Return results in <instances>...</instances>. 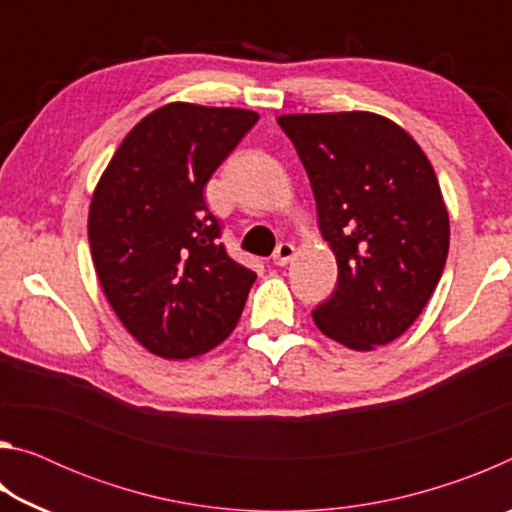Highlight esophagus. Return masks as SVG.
Returning a JSON list of instances; mask_svg holds the SVG:
<instances>
[{"label":"esophagus","mask_w":512,"mask_h":512,"mask_svg":"<svg viewBox=\"0 0 512 512\" xmlns=\"http://www.w3.org/2000/svg\"><path fill=\"white\" fill-rule=\"evenodd\" d=\"M293 255H296V246L289 244V241H282V244L277 246L275 253H273V264L275 266H287L293 259Z\"/></svg>","instance_id":"1"}]
</instances>
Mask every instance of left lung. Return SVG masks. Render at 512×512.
I'll use <instances>...</instances> for the list:
<instances>
[{"label": "left lung", "instance_id": "8db88e82", "mask_svg": "<svg viewBox=\"0 0 512 512\" xmlns=\"http://www.w3.org/2000/svg\"><path fill=\"white\" fill-rule=\"evenodd\" d=\"M316 198L320 235L339 280L316 327L350 350L395 341L443 275L449 214L418 142L375 112L282 115Z\"/></svg>", "mask_w": 512, "mask_h": 512}]
</instances>
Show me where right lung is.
<instances>
[{"mask_svg": "<svg viewBox=\"0 0 512 512\" xmlns=\"http://www.w3.org/2000/svg\"><path fill=\"white\" fill-rule=\"evenodd\" d=\"M259 115L167 103L124 137L92 194L88 237L101 289L128 332L162 359L212 350L255 282L225 253L203 187Z\"/></svg>", "mask_w": 512, "mask_h": 512, "instance_id": "obj_1", "label": "right lung"}]
</instances>
